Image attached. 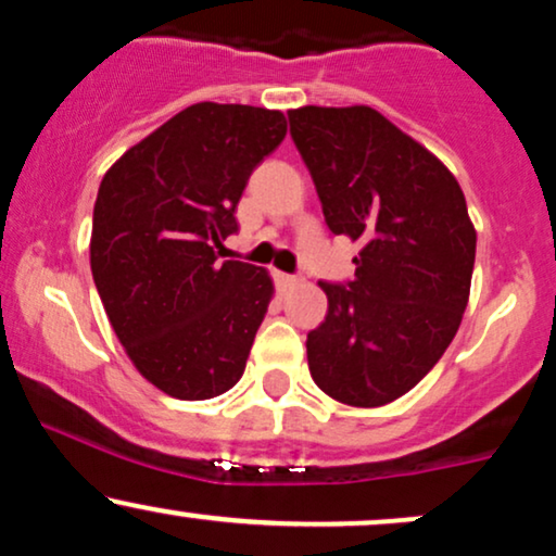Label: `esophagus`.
<instances>
[{"mask_svg":"<svg viewBox=\"0 0 556 556\" xmlns=\"http://www.w3.org/2000/svg\"><path fill=\"white\" fill-rule=\"evenodd\" d=\"M274 279H277V287H282V290L285 287H292L298 282L295 277H290V274H285V271H274Z\"/></svg>","mask_w":556,"mask_h":556,"instance_id":"1","label":"esophagus"}]
</instances>
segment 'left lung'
Segmentation results:
<instances>
[{
	"mask_svg": "<svg viewBox=\"0 0 556 556\" xmlns=\"http://www.w3.org/2000/svg\"><path fill=\"white\" fill-rule=\"evenodd\" d=\"M287 117L329 229L361 242L353 282H318L329 311L305 342L311 376L344 405H387L460 329L476 264L463 188L371 106H300Z\"/></svg>",
	"mask_w": 556,
	"mask_h": 556,
	"instance_id": "left-lung-1",
	"label": "left lung"
}]
</instances>
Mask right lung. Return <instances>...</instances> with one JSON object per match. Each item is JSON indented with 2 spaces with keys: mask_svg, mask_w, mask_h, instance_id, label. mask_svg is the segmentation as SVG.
<instances>
[{
  "mask_svg": "<svg viewBox=\"0 0 556 556\" xmlns=\"http://www.w3.org/2000/svg\"><path fill=\"white\" fill-rule=\"evenodd\" d=\"M287 136L279 110L188 106L127 149L99 185L91 271L143 379L177 400H212L245 371L269 308L266 269L216 261L238 229L251 172Z\"/></svg>",
  "mask_w": 556,
  "mask_h": 556,
  "instance_id": "obj_1",
  "label": "right lung"
}]
</instances>
